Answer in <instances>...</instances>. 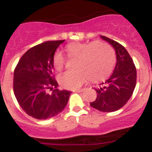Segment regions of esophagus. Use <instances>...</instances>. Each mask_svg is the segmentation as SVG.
I'll return each instance as SVG.
<instances>
[{"label": "esophagus", "mask_w": 152, "mask_h": 152, "mask_svg": "<svg viewBox=\"0 0 152 152\" xmlns=\"http://www.w3.org/2000/svg\"><path fill=\"white\" fill-rule=\"evenodd\" d=\"M84 89H76V90H73L74 92H83Z\"/></svg>", "instance_id": "34e87169"}]
</instances>
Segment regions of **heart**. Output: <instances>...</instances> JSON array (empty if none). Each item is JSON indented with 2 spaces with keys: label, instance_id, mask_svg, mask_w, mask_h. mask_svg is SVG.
<instances>
[{
  "label": "heart",
  "instance_id": "obj_1",
  "mask_svg": "<svg viewBox=\"0 0 152 152\" xmlns=\"http://www.w3.org/2000/svg\"><path fill=\"white\" fill-rule=\"evenodd\" d=\"M71 59H78L76 71H66L58 76L60 85L66 89H75L81 86L88 79L92 82L101 81L110 74L115 63L113 48L102 41L75 43L66 48ZM66 59L60 51H56L53 63L56 70L65 66Z\"/></svg>",
  "mask_w": 152,
  "mask_h": 152
}]
</instances>
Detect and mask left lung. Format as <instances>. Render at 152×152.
Masks as SVG:
<instances>
[{
    "label": "left lung",
    "mask_w": 152,
    "mask_h": 152,
    "mask_svg": "<svg viewBox=\"0 0 152 152\" xmlns=\"http://www.w3.org/2000/svg\"><path fill=\"white\" fill-rule=\"evenodd\" d=\"M101 38L115 49L117 62L113 75L95 89L97 97L90 105L101 112L111 113L123 107L131 98L136 85L137 72L132 59L122 45L106 37Z\"/></svg>",
    "instance_id": "obj_1"
}]
</instances>
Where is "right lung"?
<instances>
[{"label":"right lung","mask_w":152,"mask_h":152,"mask_svg":"<svg viewBox=\"0 0 152 152\" xmlns=\"http://www.w3.org/2000/svg\"><path fill=\"white\" fill-rule=\"evenodd\" d=\"M64 41H47L30 48L14 69L16 99L25 113L37 119L50 118L61 113L71 94L70 91L57 89L53 74L54 53Z\"/></svg>","instance_id":"right-lung-1"}]
</instances>
